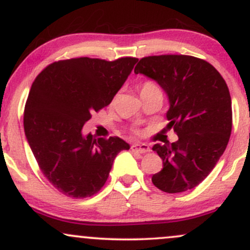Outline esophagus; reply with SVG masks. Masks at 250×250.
<instances>
[{
    "instance_id": "obj_1",
    "label": "esophagus",
    "mask_w": 250,
    "mask_h": 250,
    "mask_svg": "<svg viewBox=\"0 0 250 250\" xmlns=\"http://www.w3.org/2000/svg\"><path fill=\"white\" fill-rule=\"evenodd\" d=\"M131 150L140 154H146L150 151V148H149V146L146 145V143H135V145L131 146Z\"/></svg>"
}]
</instances>
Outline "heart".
<instances>
[{
    "mask_svg": "<svg viewBox=\"0 0 250 250\" xmlns=\"http://www.w3.org/2000/svg\"><path fill=\"white\" fill-rule=\"evenodd\" d=\"M151 90H159V88H157V85L155 84L154 82L147 81L141 85V93H143V91H151Z\"/></svg>",
    "mask_w": 250,
    "mask_h": 250,
    "instance_id": "heart-1",
    "label": "heart"
}]
</instances>
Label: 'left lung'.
<instances>
[{"label":"left lung","mask_w":250,"mask_h":250,"mask_svg":"<svg viewBox=\"0 0 250 250\" xmlns=\"http://www.w3.org/2000/svg\"><path fill=\"white\" fill-rule=\"evenodd\" d=\"M134 73L167 94V127L179 136L171 145H154L163 168L151 181L166 193L190 190L210 174L230 137L231 99L225 80L210 63L187 55L143 57Z\"/></svg>","instance_id":"left-lung-1"}]
</instances>
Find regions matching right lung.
<instances>
[{"label":"right lung","instance_id":"add662e5","mask_svg":"<svg viewBox=\"0 0 250 250\" xmlns=\"http://www.w3.org/2000/svg\"><path fill=\"white\" fill-rule=\"evenodd\" d=\"M135 57L51 63L36 77L24 108V134L43 175L67 196L83 199L104 186L116 155L130 146L120 137L94 139L83 125L107 107L127 81Z\"/></svg>","mask_w":250,"mask_h":250}]
</instances>
